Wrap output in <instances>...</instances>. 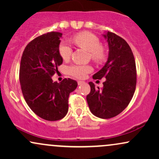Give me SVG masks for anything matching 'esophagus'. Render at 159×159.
Returning a JSON list of instances; mask_svg holds the SVG:
<instances>
[{
  "label": "esophagus",
  "instance_id": "1",
  "mask_svg": "<svg viewBox=\"0 0 159 159\" xmlns=\"http://www.w3.org/2000/svg\"><path fill=\"white\" fill-rule=\"evenodd\" d=\"M84 83V81H78V85L83 84Z\"/></svg>",
  "mask_w": 159,
  "mask_h": 159
}]
</instances>
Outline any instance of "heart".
Instances as JSON below:
<instances>
[{
  "label": "heart",
  "mask_w": 159,
  "mask_h": 159,
  "mask_svg": "<svg viewBox=\"0 0 159 159\" xmlns=\"http://www.w3.org/2000/svg\"><path fill=\"white\" fill-rule=\"evenodd\" d=\"M73 41L76 45L90 52V57L95 62L102 61L105 58V52L100 47V40L94 34L90 32H82L73 37ZM72 47L68 42H62L59 46V53L64 61H67L72 55ZM92 69L89 66L74 65L69 67L70 74L74 77L82 78L91 72Z\"/></svg>",
  "instance_id": "1"
}]
</instances>
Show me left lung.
Here are the masks:
<instances>
[{"label": "left lung", "instance_id": "1", "mask_svg": "<svg viewBox=\"0 0 159 159\" xmlns=\"http://www.w3.org/2000/svg\"><path fill=\"white\" fill-rule=\"evenodd\" d=\"M102 36L108 45V57L93 78L105 77L106 81L102 90L89 82L91 90L87 102L94 116L109 119L120 114L132 100L136 87V66L132 49L125 39L109 31Z\"/></svg>", "mask_w": 159, "mask_h": 159}]
</instances>
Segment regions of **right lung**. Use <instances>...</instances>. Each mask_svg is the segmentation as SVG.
<instances>
[{
    "mask_svg": "<svg viewBox=\"0 0 159 159\" xmlns=\"http://www.w3.org/2000/svg\"><path fill=\"white\" fill-rule=\"evenodd\" d=\"M63 34L50 32L38 36L23 52L19 81L25 101L39 117L48 121L61 120L68 112L69 93L75 90L77 81L65 78L53 81L63 58L59 45Z\"/></svg>",
    "mask_w": 159,
    "mask_h": 159,
    "instance_id": "1",
    "label": "right lung"
}]
</instances>
